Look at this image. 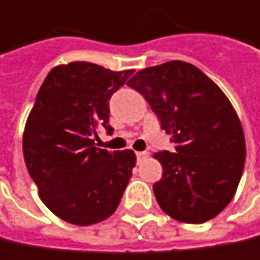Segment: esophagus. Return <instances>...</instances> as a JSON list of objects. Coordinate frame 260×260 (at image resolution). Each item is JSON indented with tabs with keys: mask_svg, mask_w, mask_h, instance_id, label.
I'll use <instances>...</instances> for the list:
<instances>
[{
	"mask_svg": "<svg viewBox=\"0 0 260 260\" xmlns=\"http://www.w3.org/2000/svg\"><path fill=\"white\" fill-rule=\"evenodd\" d=\"M136 157H138V161H142L144 158L148 157V152H145V151H139V152H136Z\"/></svg>",
	"mask_w": 260,
	"mask_h": 260,
	"instance_id": "34e87169",
	"label": "esophagus"
}]
</instances>
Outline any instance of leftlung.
<instances>
[{"label": "left lung", "instance_id": "1", "mask_svg": "<svg viewBox=\"0 0 260 260\" xmlns=\"http://www.w3.org/2000/svg\"><path fill=\"white\" fill-rule=\"evenodd\" d=\"M127 85L145 97L175 144L174 152L154 154L163 168L152 185L160 208L182 223L214 218L232 201L245 161L243 125L232 103L184 61L144 69Z\"/></svg>", "mask_w": 260, "mask_h": 260}]
</instances>
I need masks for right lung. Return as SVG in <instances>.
Masks as SVG:
<instances>
[{
  "label": "right lung",
  "instance_id": "right-lung-1",
  "mask_svg": "<svg viewBox=\"0 0 260 260\" xmlns=\"http://www.w3.org/2000/svg\"><path fill=\"white\" fill-rule=\"evenodd\" d=\"M135 70L112 72L75 61L53 67L42 83L23 130V157L39 196L61 220L89 226L111 217L132 178V149L97 148L109 125V99Z\"/></svg>",
  "mask_w": 260,
  "mask_h": 260
}]
</instances>
